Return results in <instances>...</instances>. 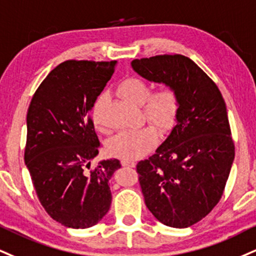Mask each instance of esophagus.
I'll return each instance as SVG.
<instances>
[{"label": "esophagus", "mask_w": 256, "mask_h": 256, "mask_svg": "<svg viewBox=\"0 0 256 256\" xmlns=\"http://www.w3.org/2000/svg\"><path fill=\"white\" fill-rule=\"evenodd\" d=\"M122 164L124 166V167H134V164H136V163H134V161H128V160H122Z\"/></svg>", "instance_id": "esophagus-1"}]
</instances>
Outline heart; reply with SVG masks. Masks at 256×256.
<instances>
[{"label":"heart","mask_w":256,"mask_h":256,"mask_svg":"<svg viewBox=\"0 0 256 256\" xmlns=\"http://www.w3.org/2000/svg\"><path fill=\"white\" fill-rule=\"evenodd\" d=\"M118 94L134 106H140L142 114L160 130L172 128L176 119L178 100L174 89L164 87L150 94V86L140 78H125L118 86ZM107 95L102 93L98 96L92 108V118L98 130H104L98 122V110L106 101ZM158 140V132L152 126L122 131L110 140L108 150L116 158L134 161L142 158L154 146Z\"/></svg>","instance_id":"1"}]
</instances>
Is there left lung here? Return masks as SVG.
Returning a JSON list of instances; mask_svg holds the SVG:
<instances>
[{"instance_id":"obj_1","label":"left lung","mask_w":256,"mask_h":256,"mask_svg":"<svg viewBox=\"0 0 256 256\" xmlns=\"http://www.w3.org/2000/svg\"><path fill=\"white\" fill-rule=\"evenodd\" d=\"M131 66L176 93V125L152 156L138 162L137 172L154 217L188 228L220 202L235 158L226 102L216 83L182 54L134 60Z\"/></svg>"}]
</instances>
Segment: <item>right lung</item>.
Returning a JSON list of instances; mask_svg holds the SVG:
<instances>
[{
  "instance_id": "obj_1",
  "label": "right lung",
  "mask_w": 256,
  "mask_h": 256,
  "mask_svg": "<svg viewBox=\"0 0 256 256\" xmlns=\"http://www.w3.org/2000/svg\"><path fill=\"white\" fill-rule=\"evenodd\" d=\"M116 60H66L46 76L27 112L24 163L40 204L62 226L86 229L110 210L116 158L90 167L100 142L90 110Z\"/></svg>"
}]
</instances>
